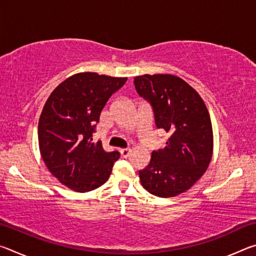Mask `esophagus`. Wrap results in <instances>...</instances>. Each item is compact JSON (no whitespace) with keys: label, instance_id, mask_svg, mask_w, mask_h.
<instances>
[{"label":"esophagus","instance_id":"obj_1","mask_svg":"<svg viewBox=\"0 0 256 256\" xmlns=\"http://www.w3.org/2000/svg\"><path fill=\"white\" fill-rule=\"evenodd\" d=\"M130 151H131V150L126 148V149H120V156H122L123 158H128V154H130Z\"/></svg>","mask_w":256,"mask_h":256}]
</instances>
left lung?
<instances>
[{"mask_svg": "<svg viewBox=\"0 0 256 256\" xmlns=\"http://www.w3.org/2000/svg\"><path fill=\"white\" fill-rule=\"evenodd\" d=\"M134 86L152 107L156 128L170 134L164 148L152 151L148 166L138 170L141 184L156 196H176L192 188L210 164L209 112L200 94L178 76H140Z\"/></svg>", "mask_w": 256, "mask_h": 256, "instance_id": "obj_1", "label": "left lung"}]
</instances>
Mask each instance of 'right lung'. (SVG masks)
Masks as SVG:
<instances>
[{
	"instance_id": "1",
	"label": "right lung",
	"mask_w": 256,
	"mask_h": 256,
	"mask_svg": "<svg viewBox=\"0 0 256 256\" xmlns=\"http://www.w3.org/2000/svg\"><path fill=\"white\" fill-rule=\"evenodd\" d=\"M128 78L78 73L58 86L38 123V142L48 170L76 192H88L110 177L118 151L106 152L92 142L102 108Z\"/></svg>"
}]
</instances>
